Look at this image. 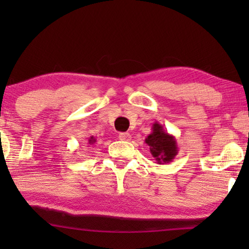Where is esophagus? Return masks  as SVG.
Segmentation results:
<instances>
[{
    "label": "esophagus",
    "instance_id": "1",
    "mask_svg": "<svg viewBox=\"0 0 249 249\" xmlns=\"http://www.w3.org/2000/svg\"><path fill=\"white\" fill-rule=\"evenodd\" d=\"M119 139L122 142H129L131 139V135L129 132H121L119 134Z\"/></svg>",
    "mask_w": 249,
    "mask_h": 249
}]
</instances>
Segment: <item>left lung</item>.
I'll return each instance as SVG.
<instances>
[{"mask_svg": "<svg viewBox=\"0 0 249 249\" xmlns=\"http://www.w3.org/2000/svg\"><path fill=\"white\" fill-rule=\"evenodd\" d=\"M145 142L149 146L151 154L158 164L172 162L179 152L175 136L166 132L159 122L153 124L152 132L145 138Z\"/></svg>", "mask_w": 249, "mask_h": 249, "instance_id": "1", "label": "left lung"}]
</instances>
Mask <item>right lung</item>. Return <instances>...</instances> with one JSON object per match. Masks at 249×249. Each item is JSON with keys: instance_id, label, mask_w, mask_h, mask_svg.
I'll list each match as a JSON object with an SVG mask.
<instances>
[{"instance_id": "add662e5", "label": "right lung", "mask_w": 249, "mask_h": 249, "mask_svg": "<svg viewBox=\"0 0 249 249\" xmlns=\"http://www.w3.org/2000/svg\"><path fill=\"white\" fill-rule=\"evenodd\" d=\"M96 142V138H95L94 137V136H90V137H89V139H88V144H89V145H91V144H94V142Z\"/></svg>"}]
</instances>
